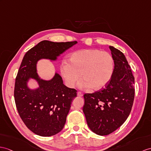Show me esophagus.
I'll return each instance as SVG.
<instances>
[{"instance_id": "1", "label": "esophagus", "mask_w": 151, "mask_h": 151, "mask_svg": "<svg viewBox=\"0 0 151 151\" xmlns=\"http://www.w3.org/2000/svg\"><path fill=\"white\" fill-rule=\"evenodd\" d=\"M77 95H78V96H79V97H83V95L81 92H78Z\"/></svg>"}]
</instances>
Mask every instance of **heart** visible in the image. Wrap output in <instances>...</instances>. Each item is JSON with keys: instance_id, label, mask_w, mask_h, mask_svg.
<instances>
[{"instance_id": "1", "label": "heart", "mask_w": 151, "mask_h": 151, "mask_svg": "<svg viewBox=\"0 0 151 151\" xmlns=\"http://www.w3.org/2000/svg\"><path fill=\"white\" fill-rule=\"evenodd\" d=\"M70 63L63 61L60 72L67 86L73 88L82 77L81 86L94 90L103 89L110 82L113 74L112 55L99 49H83L73 52Z\"/></svg>"}]
</instances>
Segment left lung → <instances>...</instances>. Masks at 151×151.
I'll return each instance as SVG.
<instances>
[{"label":"left lung","instance_id":"1","mask_svg":"<svg viewBox=\"0 0 151 151\" xmlns=\"http://www.w3.org/2000/svg\"><path fill=\"white\" fill-rule=\"evenodd\" d=\"M109 49L115 67L105 88L84 95L83 112L88 127L98 135H108L120 127L131 111L134 97V78L124 54L113 46Z\"/></svg>","mask_w":151,"mask_h":151}]
</instances>
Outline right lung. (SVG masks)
<instances>
[{
    "mask_svg": "<svg viewBox=\"0 0 151 151\" xmlns=\"http://www.w3.org/2000/svg\"><path fill=\"white\" fill-rule=\"evenodd\" d=\"M76 41L53 42L43 40L28 50L18 70L14 97L17 109L29 129L41 137H50L63 129L77 91L63 84L58 73L52 79L40 78L37 63L42 59L57 60L65 50L76 45ZM32 78L39 87L30 88L28 82Z\"/></svg>",
    "mask_w": 151,
    "mask_h": 151,
    "instance_id": "1",
    "label": "right lung"
}]
</instances>
